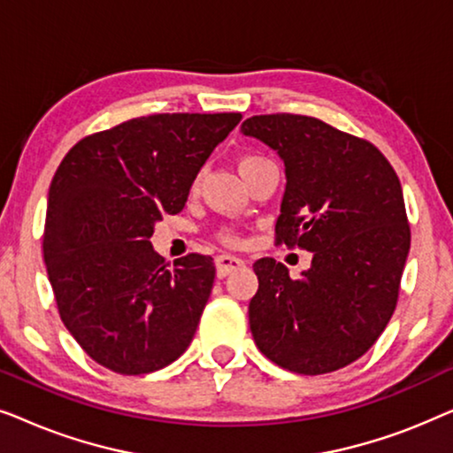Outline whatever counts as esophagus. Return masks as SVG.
I'll return each mask as SVG.
<instances>
[{"instance_id":"1","label":"esophagus","mask_w":453,"mask_h":453,"mask_svg":"<svg viewBox=\"0 0 453 453\" xmlns=\"http://www.w3.org/2000/svg\"><path fill=\"white\" fill-rule=\"evenodd\" d=\"M243 265H245L243 259L228 256V253H222V256L216 257V274H219V278H225L231 274V272L241 270Z\"/></svg>"}]
</instances>
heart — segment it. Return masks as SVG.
I'll list each match as a JSON object with an SVG mask.
<instances>
[{"label": "heart", "instance_id": "1", "mask_svg": "<svg viewBox=\"0 0 453 453\" xmlns=\"http://www.w3.org/2000/svg\"><path fill=\"white\" fill-rule=\"evenodd\" d=\"M259 160H264V158L262 157H243L239 160V171H243V169H247V166L259 163ZM197 185H200V177H196L194 189L197 188ZM222 241H226V243H234V234L233 233H222Z\"/></svg>", "mask_w": 453, "mask_h": 453}]
</instances>
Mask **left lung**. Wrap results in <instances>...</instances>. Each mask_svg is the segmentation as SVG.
<instances>
[{
  "label": "left lung",
  "mask_w": 453,
  "mask_h": 453,
  "mask_svg": "<svg viewBox=\"0 0 453 453\" xmlns=\"http://www.w3.org/2000/svg\"><path fill=\"white\" fill-rule=\"evenodd\" d=\"M241 134L284 163L278 243L313 253L299 280L272 257L253 264V340L293 373L342 369L375 344L398 301L411 251L400 179L373 144L315 117L256 115Z\"/></svg>",
  "instance_id": "1"
}]
</instances>
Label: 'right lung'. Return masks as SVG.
<instances>
[{
    "label": "right lung",
    "instance_id": "right-lung-1",
    "mask_svg": "<svg viewBox=\"0 0 453 453\" xmlns=\"http://www.w3.org/2000/svg\"><path fill=\"white\" fill-rule=\"evenodd\" d=\"M241 113H163L80 140L49 188L42 256L58 309L98 365L144 375L188 350L212 293V257L173 268L152 250Z\"/></svg>",
    "mask_w": 453,
    "mask_h": 453
}]
</instances>
